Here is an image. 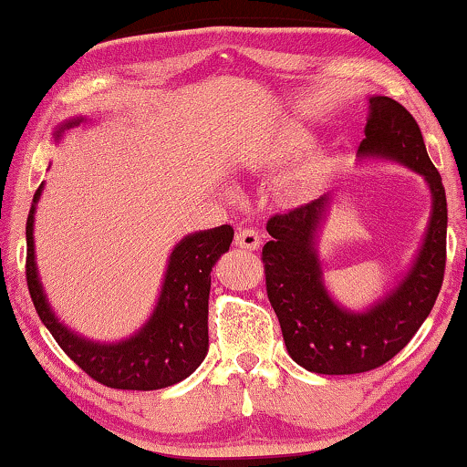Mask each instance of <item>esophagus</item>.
<instances>
[{
	"label": "esophagus",
	"instance_id": "esophagus-1",
	"mask_svg": "<svg viewBox=\"0 0 467 467\" xmlns=\"http://www.w3.org/2000/svg\"><path fill=\"white\" fill-rule=\"evenodd\" d=\"M260 234L255 228H241L239 233L234 236V243L239 247H245V249H258L260 247Z\"/></svg>",
	"mask_w": 467,
	"mask_h": 467
}]
</instances>
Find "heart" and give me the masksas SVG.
Here are the masks:
<instances>
[{
	"label": "heart",
	"mask_w": 467,
	"mask_h": 467,
	"mask_svg": "<svg viewBox=\"0 0 467 467\" xmlns=\"http://www.w3.org/2000/svg\"><path fill=\"white\" fill-rule=\"evenodd\" d=\"M305 146H306V137L302 135V133H298V130H290V133H285L284 137H281V141H279V146H277V154L279 156L296 154Z\"/></svg>",
	"instance_id": "heart-1"
}]
</instances>
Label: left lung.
<instances>
[{
    "label": "left lung",
    "mask_w": 467,
    "mask_h": 467,
    "mask_svg": "<svg viewBox=\"0 0 467 467\" xmlns=\"http://www.w3.org/2000/svg\"><path fill=\"white\" fill-rule=\"evenodd\" d=\"M364 133L359 152L389 156L428 180L431 220L409 277L368 313H349L326 294L313 249L330 196L271 215L266 231L273 239L262 247L268 300L279 317L287 353L302 368L319 374H358L389 362L428 319L444 281L446 194L421 129L404 105L389 97H372Z\"/></svg>",
    "instance_id": "1"
}]
</instances>
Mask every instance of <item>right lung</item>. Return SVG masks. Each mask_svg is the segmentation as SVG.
Wrapping results in <instances>:
<instances>
[{
  "label": "right lung",
  "mask_w": 467,
  "mask_h": 467,
  "mask_svg": "<svg viewBox=\"0 0 467 467\" xmlns=\"http://www.w3.org/2000/svg\"><path fill=\"white\" fill-rule=\"evenodd\" d=\"M78 122L80 120L67 122L58 129V133ZM39 192L42 186L36 190L34 207L25 226L27 228L25 275L39 319L48 327L58 347L90 379L111 389H162L190 377L207 356L212 268L231 247L233 226L224 224L213 231L186 236L171 254L159 306L146 327L124 343L97 345L76 337L58 324L39 285L34 260V213Z\"/></svg>",
  "instance_id": "obj_1"
}]
</instances>
